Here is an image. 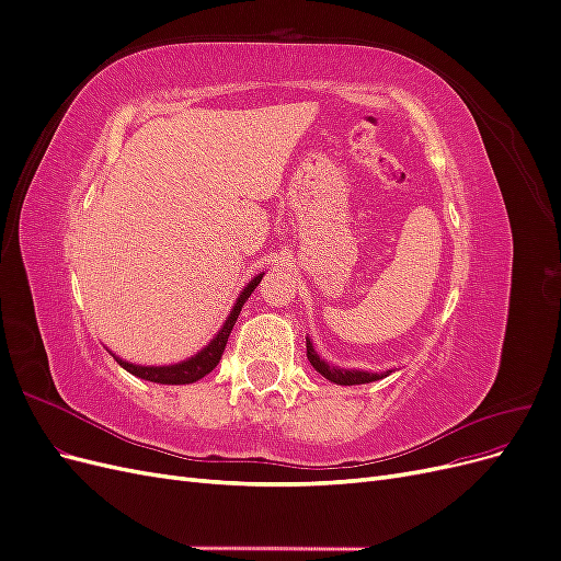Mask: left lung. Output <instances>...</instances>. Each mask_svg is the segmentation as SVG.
Wrapping results in <instances>:
<instances>
[{"label":"left lung","instance_id":"obj_1","mask_svg":"<svg viewBox=\"0 0 561 561\" xmlns=\"http://www.w3.org/2000/svg\"><path fill=\"white\" fill-rule=\"evenodd\" d=\"M307 358L313 365V369L318 375L325 377L328 381H334L339 386H358V383H369V381H379L383 377H388V371H363V369H342V367H332L325 360H320V355L316 353L313 344L307 339Z\"/></svg>","mask_w":561,"mask_h":561}]
</instances>
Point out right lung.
Segmentation results:
<instances>
[{"label": "right lung", "mask_w": 561, "mask_h": 561, "mask_svg": "<svg viewBox=\"0 0 561 561\" xmlns=\"http://www.w3.org/2000/svg\"><path fill=\"white\" fill-rule=\"evenodd\" d=\"M262 276H264V274L254 276V278L245 285V290L239 295V299H236L231 313L227 316L222 330H219V332L215 334V339H213V342H210L206 348L198 351L196 355H192L190 360H182V363H178V365H163V367H142V365H133V363H128V360L116 358V355L112 353L114 360H116L118 365H122L126 371H130V375L140 377V379H145V381H154V383L180 386V383H194V381L203 379L206 375H210V371L217 367L219 358H222L225 346H227V342H229V334H231V330H233V325H236V318H239V313H241V309H243V304L248 301V297L254 293V287L260 285Z\"/></svg>", "instance_id": "obj_1"}]
</instances>
